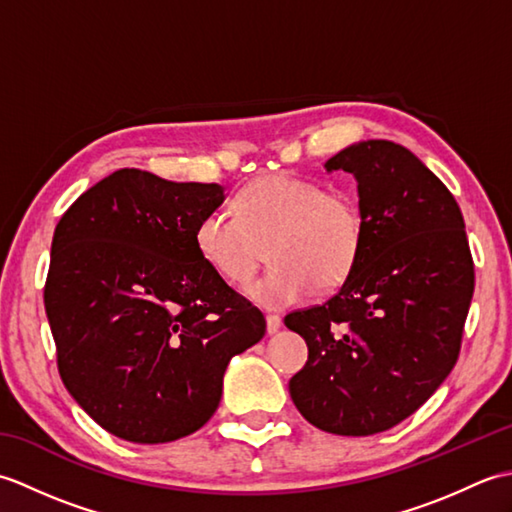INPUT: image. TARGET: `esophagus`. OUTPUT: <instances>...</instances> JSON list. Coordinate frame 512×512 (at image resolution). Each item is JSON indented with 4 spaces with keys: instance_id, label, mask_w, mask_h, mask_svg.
Here are the masks:
<instances>
[{
    "instance_id": "34e87169",
    "label": "esophagus",
    "mask_w": 512,
    "mask_h": 512,
    "mask_svg": "<svg viewBox=\"0 0 512 512\" xmlns=\"http://www.w3.org/2000/svg\"><path fill=\"white\" fill-rule=\"evenodd\" d=\"M281 328V319L277 314H266V330L268 334H275Z\"/></svg>"
}]
</instances>
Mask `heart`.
Returning <instances> with one entry per match:
<instances>
[{
    "instance_id": "obj_1",
    "label": "heart",
    "mask_w": 512,
    "mask_h": 512,
    "mask_svg": "<svg viewBox=\"0 0 512 512\" xmlns=\"http://www.w3.org/2000/svg\"><path fill=\"white\" fill-rule=\"evenodd\" d=\"M365 213L350 189L317 178L266 173L235 195V215L206 211L193 231L198 255L231 286L248 284L268 246V273L248 288L259 306L281 310L314 288L341 286L365 246Z\"/></svg>"
}]
</instances>
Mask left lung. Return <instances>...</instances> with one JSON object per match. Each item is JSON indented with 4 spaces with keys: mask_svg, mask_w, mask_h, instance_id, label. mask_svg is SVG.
<instances>
[{
    "mask_svg": "<svg viewBox=\"0 0 512 512\" xmlns=\"http://www.w3.org/2000/svg\"><path fill=\"white\" fill-rule=\"evenodd\" d=\"M325 167L358 180L365 246L334 297L286 314L308 343L290 396L321 431L374 436L420 409L458 361L473 257L453 193L409 149L365 140Z\"/></svg>",
    "mask_w": 512,
    "mask_h": 512,
    "instance_id": "obj_1",
    "label": "left lung"
}]
</instances>
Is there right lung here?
I'll use <instances>...</instances> for the list:
<instances>
[{"mask_svg": "<svg viewBox=\"0 0 512 512\" xmlns=\"http://www.w3.org/2000/svg\"><path fill=\"white\" fill-rule=\"evenodd\" d=\"M220 184L118 169L54 228L43 303L65 389L105 431L138 444L189 436L222 398L226 365L266 319L193 242Z\"/></svg>", "mask_w": 512, "mask_h": 512, "instance_id": "right-lung-1", "label": "right lung"}]
</instances>
